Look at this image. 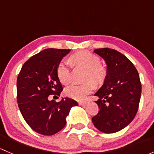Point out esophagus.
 Segmentation results:
<instances>
[{
    "mask_svg": "<svg viewBox=\"0 0 154 154\" xmlns=\"http://www.w3.org/2000/svg\"><path fill=\"white\" fill-rule=\"evenodd\" d=\"M79 104L80 106H86V105L88 104V101H81V102H79Z\"/></svg>",
    "mask_w": 154,
    "mask_h": 154,
    "instance_id": "1",
    "label": "esophagus"
}]
</instances>
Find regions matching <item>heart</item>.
I'll use <instances>...</instances> for the list:
<instances>
[{
	"label": "heart",
	"mask_w": 154,
	"mask_h": 154,
	"mask_svg": "<svg viewBox=\"0 0 154 154\" xmlns=\"http://www.w3.org/2000/svg\"><path fill=\"white\" fill-rule=\"evenodd\" d=\"M69 61L74 66L86 68L84 80L88 81L82 84H73L68 86L66 88V94L75 100H83L92 90V82L94 85H100L104 81L106 70L100 64L99 57L87 51L75 53L70 57ZM57 74L60 82L63 84H68L71 81V71L68 61L63 60L59 63L57 68Z\"/></svg>",
	"instance_id": "obj_1"
}]
</instances>
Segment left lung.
Returning <instances> with one entry per match:
<instances>
[{
	"mask_svg": "<svg viewBox=\"0 0 154 154\" xmlns=\"http://www.w3.org/2000/svg\"><path fill=\"white\" fill-rule=\"evenodd\" d=\"M94 52L104 60L106 76L94 94L98 97L95 103L100 110L91 120L100 131L114 133L127 127L136 116L142 85L137 70L125 55L110 48H99Z\"/></svg>",
	"mask_w": 154,
	"mask_h": 154,
	"instance_id": "obj_1",
	"label": "left lung"
}]
</instances>
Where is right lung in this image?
I'll list each match as a JSON object with an SVG mask.
<instances>
[{
	"mask_svg": "<svg viewBox=\"0 0 154 154\" xmlns=\"http://www.w3.org/2000/svg\"><path fill=\"white\" fill-rule=\"evenodd\" d=\"M71 50L48 48L32 56L21 68L17 79V101L23 118L34 131L52 136L66 126L71 107L78 106L69 97L60 102L49 95H60L63 86L57 68Z\"/></svg>",
	"mask_w": 154,
	"mask_h": 154,
	"instance_id": "obj_1",
	"label": "right lung"
}]
</instances>
